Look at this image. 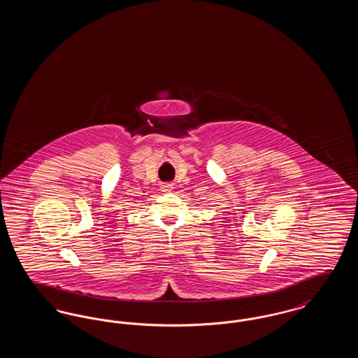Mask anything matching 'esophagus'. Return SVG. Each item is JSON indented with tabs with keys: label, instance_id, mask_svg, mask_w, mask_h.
<instances>
[{
	"label": "esophagus",
	"instance_id": "obj_1",
	"mask_svg": "<svg viewBox=\"0 0 358 358\" xmlns=\"http://www.w3.org/2000/svg\"><path fill=\"white\" fill-rule=\"evenodd\" d=\"M161 189H162V192H171V184H164V185L161 187Z\"/></svg>",
	"mask_w": 358,
	"mask_h": 358
}]
</instances>
